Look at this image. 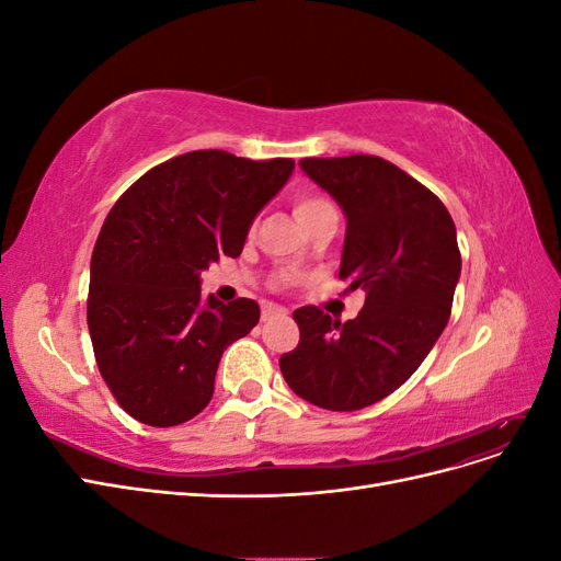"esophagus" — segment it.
I'll use <instances>...</instances> for the list:
<instances>
[{
    "mask_svg": "<svg viewBox=\"0 0 561 561\" xmlns=\"http://www.w3.org/2000/svg\"><path fill=\"white\" fill-rule=\"evenodd\" d=\"M276 316H285V309L278 307V304H262V320L264 322L271 320V318H276Z\"/></svg>",
    "mask_w": 561,
    "mask_h": 561,
    "instance_id": "34e87169",
    "label": "esophagus"
}]
</instances>
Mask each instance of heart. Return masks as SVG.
<instances>
[{
	"label": "heart",
	"instance_id": "b5f03b06",
	"mask_svg": "<svg viewBox=\"0 0 561 561\" xmlns=\"http://www.w3.org/2000/svg\"><path fill=\"white\" fill-rule=\"evenodd\" d=\"M293 208L304 229H311L313 225L322 222L328 217H336V208L332 206V201L325 198L322 194L316 192H299L293 201Z\"/></svg>",
	"mask_w": 561,
	"mask_h": 561
}]
</instances>
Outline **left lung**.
I'll return each mask as SVG.
<instances>
[{
    "instance_id": "obj_1",
    "label": "left lung",
    "mask_w": 561,
    "mask_h": 561,
    "mask_svg": "<svg viewBox=\"0 0 561 561\" xmlns=\"http://www.w3.org/2000/svg\"><path fill=\"white\" fill-rule=\"evenodd\" d=\"M299 165L346 213L339 278L365 293V307L346 322L297 309L299 344L280 355V371L322 410H363L410 379L443 334L461 276L456 227L428 186L381 157Z\"/></svg>"
}]
</instances>
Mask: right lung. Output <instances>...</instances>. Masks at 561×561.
<instances>
[{
  "mask_svg": "<svg viewBox=\"0 0 561 561\" xmlns=\"http://www.w3.org/2000/svg\"><path fill=\"white\" fill-rule=\"evenodd\" d=\"M293 159L186 151L118 196L93 248L87 320L100 375L124 412L171 428L206 410L219 358L260 320L239 297L201 301V274L239 257Z\"/></svg>",
  "mask_w": 561,
  "mask_h": 561,
  "instance_id": "1",
  "label": "right lung"
}]
</instances>
